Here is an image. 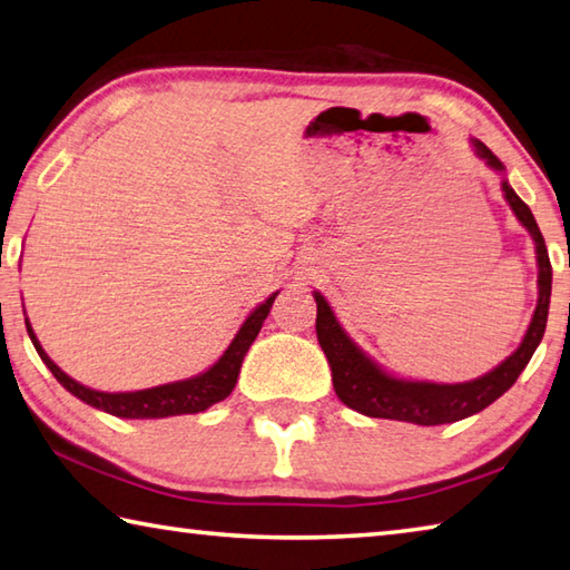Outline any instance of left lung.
<instances>
[{"label":"left lung","mask_w":570,"mask_h":570,"mask_svg":"<svg viewBox=\"0 0 570 570\" xmlns=\"http://www.w3.org/2000/svg\"><path fill=\"white\" fill-rule=\"evenodd\" d=\"M473 151L489 164L493 171H505L501 159L485 147L483 141L471 139ZM501 189L505 202L535 244V262H538V304L529 331L521 341V346L481 379L463 381V384H431V381H409L386 374L376 361H371L354 341L341 328L334 312L324 296L314 292L316 298V336L324 348L331 366V381H334L336 396L371 419H391L419 423V426H439V423H453L473 413L483 411L485 406L503 396L521 371L529 366L533 351L538 348L546 331L548 304H551V258L543 242V234L538 229L529 206L521 202V196L511 189L509 179H501Z\"/></svg>","instance_id":"left-lung-1"}]
</instances>
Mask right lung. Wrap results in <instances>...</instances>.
<instances>
[{"instance_id":"obj_1","label":"right lung","mask_w":570,"mask_h":570,"mask_svg":"<svg viewBox=\"0 0 570 570\" xmlns=\"http://www.w3.org/2000/svg\"><path fill=\"white\" fill-rule=\"evenodd\" d=\"M276 294L268 296L264 304H258L254 312L246 316L242 328L236 331L229 348H226L222 358L216 361L212 368H206L204 374L184 379V381H174V384H164V386H154L144 391H127V393H107V391H95V389L81 386L79 381L67 376L65 371H61L55 361L47 356V351L41 348V344L35 336L29 318H24V324H27V334L32 338L41 361H45L47 368L55 374L59 384L69 393H75L77 399L119 419H167V416H181V413L206 411L209 406H214V403H219L229 396L236 386V379H239L246 351H249L254 338L258 336V331H262V324L268 316V308H272Z\"/></svg>"}]
</instances>
